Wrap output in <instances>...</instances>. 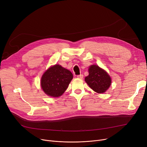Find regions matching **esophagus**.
<instances>
[{
  "label": "esophagus",
  "instance_id": "esophagus-1",
  "mask_svg": "<svg viewBox=\"0 0 147 147\" xmlns=\"http://www.w3.org/2000/svg\"><path fill=\"white\" fill-rule=\"evenodd\" d=\"M77 78H78V79H82L83 78V74H80V75H78V76H77Z\"/></svg>",
  "mask_w": 147,
  "mask_h": 147
}]
</instances>
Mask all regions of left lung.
I'll return each instance as SVG.
<instances>
[{"label": "left lung", "mask_w": 147, "mask_h": 147, "mask_svg": "<svg viewBox=\"0 0 147 147\" xmlns=\"http://www.w3.org/2000/svg\"><path fill=\"white\" fill-rule=\"evenodd\" d=\"M84 79L89 86L99 94L104 93L111 83L110 76L96 65L90 66L89 75Z\"/></svg>", "instance_id": "obj_1"}]
</instances>
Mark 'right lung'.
Listing matches in <instances>:
<instances>
[{
	"label": "right lung",
	"mask_w": 147,
	"mask_h": 147,
	"mask_svg": "<svg viewBox=\"0 0 147 147\" xmlns=\"http://www.w3.org/2000/svg\"><path fill=\"white\" fill-rule=\"evenodd\" d=\"M73 78L70 71L56 64L50 67L43 74L41 86L46 94L58 97L64 93Z\"/></svg>",
	"instance_id": "add662e5"
}]
</instances>
